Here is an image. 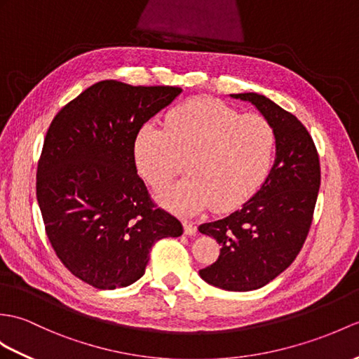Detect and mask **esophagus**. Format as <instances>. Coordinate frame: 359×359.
I'll use <instances>...</instances> for the list:
<instances>
[{"label":"esophagus","mask_w":359,"mask_h":359,"mask_svg":"<svg viewBox=\"0 0 359 359\" xmlns=\"http://www.w3.org/2000/svg\"><path fill=\"white\" fill-rule=\"evenodd\" d=\"M183 229H185L187 236H196V232H197L196 224L193 222H188V220H183Z\"/></svg>","instance_id":"1"}]
</instances>
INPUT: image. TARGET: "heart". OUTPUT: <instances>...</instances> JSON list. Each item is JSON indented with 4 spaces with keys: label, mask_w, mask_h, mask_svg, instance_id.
Here are the masks:
<instances>
[{
    "label": "heart",
    "mask_w": 359,
    "mask_h": 359,
    "mask_svg": "<svg viewBox=\"0 0 359 359\" xmlns=\"http://www.w3.org/2000/svg\"><path fill=\"white\" fill-rule=\"evenodd\" d=\"M275 154V133L258 114H240L212 97H196L171 110L165 128L147 123L135 139L136 166L162 188L187 161L189 176L157 194L177 212L236 210L263 185Z\"/></svg>",
    "instance_id": "obj_1"
}]
</instances>
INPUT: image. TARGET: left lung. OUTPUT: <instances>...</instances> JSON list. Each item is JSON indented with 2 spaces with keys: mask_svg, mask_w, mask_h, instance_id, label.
<instances>
[{
  "mask_svg": "<svg viewBox=\"0 0 359 359\" xmlns=\"http://www.w3.org/2000/svg\"><path fill=\"white\" fill-rule=\"evenodd\" d=\"M231 97L251 102L275 133V162L262 188L228 217L198 231L222 246L217 262L200 269L206 283L232 292L268 285L287 269L309 234L321 171L313 140L292 113L258 93Z\"/></svg>",
  "mask_w": 359,
  "mask_h": 359,
  "instance_id": "obj_1",
  "label": "left lung"
}]
</instances>
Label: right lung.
I'll return each mask as SVG.
<instances>
[{
  "label": "right lung",
  "mask_w": 359,
  "mask_h": 359,
  "mask_svg": "<svg viewBox=\"0 0 359 359\" xmlns=\"http://www.w3.org/2000/svg\"><path fill=\"white\" fill-rule=\"evenodd\" d=\"M180 93L101 81L50 123L36 198L57 258L90 286H130L145 273L157 240L182 236V223L149 197L135 161L137 131Z\"/></svg>",
  "instance_id": "obj_1"
}]
</instances>
